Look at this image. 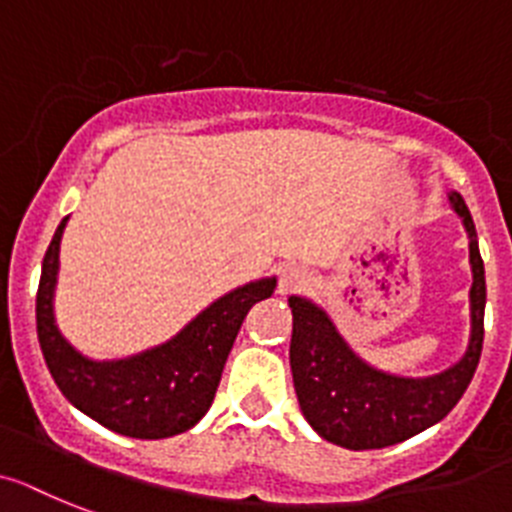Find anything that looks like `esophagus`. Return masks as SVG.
Masks as SVG:
<instances>
[{"mask_svg":"<svg viewBox=\"0 0 512 512\" xmlns=\"http://www.w3.org/2000/svg\"><path fill=\"white\" fill-rule=\"evenodd\" d=\"M304 286V270L299 265H281L278 270V291L281 294H294Z\"/></svg>","mask_w":512,"mask_h":512,"instance_id":"34e87169","label":"esophagus"}]
</instances>
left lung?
<instances>
[{"mask_svg":"<svg viewBox=\"0 0 512 512\" xmlns=\"http://www.w3.org/2000/svg\"><path fill=\"white\" fill-rule=\"evenodd\" d=\"M448 200L466 226L474 283L468 291L471 336L466 354L445 372L398 377L375 369L351 351L325 309L302 296H289L294 315L289 349L294 390L304 419L322 440L349 450L388 448L445 419L466 393L482 356L487 281L474 218L458 192H448Z\"/></svg>","mask_w":512,"mask_h":512,"instance_id":"1","label":"left lung"}]
</instances>
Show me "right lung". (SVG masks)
Instances as JSON below:
<instances>
[{
    "instance_id": "obj_1",
    "label": "right lung",
    "mask_w": 512,
    "mask_h": 512,
    "mask_svg": "<svg viewBox=\"0 0 512 512\" xmlns=\"http://www.w3.org/2000/svg\"><path fill=\"white\" fill-rule=\"evenodd\" d=\"M64 226L67 218L46 249L36 296L38 343L57 388L75 409L124 437L161 440L187 432L210 409L244 317L252 304L273 294L276 278L223 294L161 346L127 359L93 362L59 333L54 320Z\"/></svg>"
}]
</instances>
